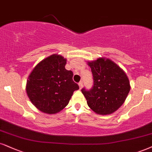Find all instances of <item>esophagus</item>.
<instances>
[{
  "label": "esophagus",
  "mask_w": 152,
  "mask_h": 152,
  "mask_svg": "<svg viewBox=\"0 0 152 152\" xmlns=\"http://www.w3.org/2000/svg\"><path fill=\"white\" fill-rule=\"evenodd\" d=\"M78 85H79L80 89H81L82 88V86H83V83H82V82H80L79 83H78Z\"/></svg>",
  "instance_id": "esophagus-1"
}]
</instances>
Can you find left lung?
<instances>
[{"label": "left lung", "mask_w": 152, "mask_h": 152, "mask_svg": "<svg viewBox=\"0 0 152 152\" xmlns=\"http://www.w3.org/2000/svg\"><path fill=\"white\" fill-rule=\"evenodd\" d=\"M93 75L90 90L82 89L89 107L96 113L109 115L123 105L130 90L125 72L110 59L99 58L88 62Z\"/></svg>", "instance_id": "8db88e82"}]
</instances>
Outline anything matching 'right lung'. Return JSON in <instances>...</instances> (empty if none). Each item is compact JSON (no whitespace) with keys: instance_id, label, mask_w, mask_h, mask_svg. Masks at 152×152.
Returning <instances> with one entry per match:
<instances>
[{"instance_id":"right-lung-1","label":"right lung","mask_w":152,"mask_h":152,"mask_svg":"<svg viewBox=\"0 0 152 152\" xmlns=\"http://www.w3.org/2000/svg\"><path fill=\"white\" fill-rule=\"evenodd\" d=\"M66 59L53 54L39 62L27 81V96L35 107L48 114L57 113L68 104L79 86L73 73L65 69Z\"/></svg>"}]
</instances>
